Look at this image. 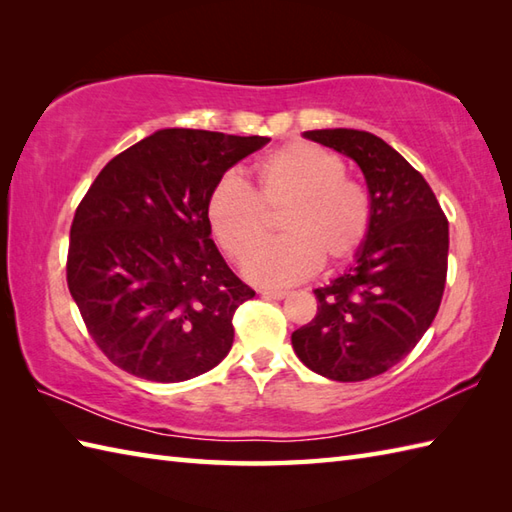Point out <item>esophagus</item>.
Instances as JSON below:
<instances>
[{"label": "esophagus", "instance_id": "esophagus-1", "mask_svg": "<svg viewBox=\"0 0 512 512\" xmlns=\"http://www.w3.org/2000/svg\"><path fill=\"white\" fill-rule=\"evenodd\" d=\"M259 292H262V297H266V299H284L288 295L286 290H273V288H264Z\"/></svg>", "mask_w": 512, "mask_h": 512}]
</instances>
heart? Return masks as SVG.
Here are the masks:
<instances>
[{
  "instance_id": "1",
  "label": "heart",
  "mask_w": 512,
  "mask_h": 512,
  "mask_svg": "<svg viewBox=\"0 0 512 512\" xmlns=\"http://www.w3.org/2000/svg\"><path fill=\"white\" fill-rule=\"evenodd\" d=\"M345 173V160L334 151L288 143L255 162L257 195L233 173L217 180L206 198V222L224 253L239 262L265 236L267 213L284 208L285 237L249 252L242 273L259 286L297 284L321 262L352 259L372 231V198Z\"/></svg>"
}]
</instances>
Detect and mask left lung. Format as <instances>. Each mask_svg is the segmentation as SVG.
I'll return each mask as SVG.
<instances>
[{
	"instance_id": "1",
	"label": "left lung",
	"mask_w": 512,
	"mask_h": 512,
	"mask_svg": "<svg viewBox=\"0 0 512 512\" xmlns=\"http://www.w3.org/2000/svg\"><path fill=\"white\" fill-rule=\"evenodd\" d=\"M306 138L350 156L372 198V231L356 262L317 288V314L292 332L301 363L358 383L400 363L440 308L447 284L449 220L422 173L383 138L358 129H314Z\"/></svg>"
}]
</instances>
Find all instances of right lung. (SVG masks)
<instances>
[{
  "label": "right lung",
  "instance_id": "obj_1",
  "mask_svg": "<svg viewBox=\"0 0 512 512\" xmlns=\"http://www.w3.org/2000/svg\"><path fill=\"white\" fill-rule=\"evenodd\" d=\"M266 136L160 129L112 158L76 206L65 275L96 347L127 374L180 383L233 345L255 290L213 244L206 198Z\"/></svg>",
  "mask_w": 512,
  "mask_h": 512
}]
</instances>
